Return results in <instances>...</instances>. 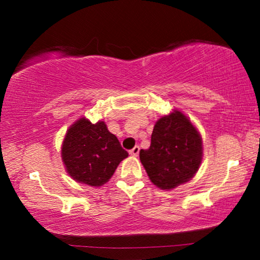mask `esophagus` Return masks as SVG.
I'll use <instances>...</instances> for the list:
<instances>
[{
    "mask_svg": "<svg viewBox=\"0 0 260 260\" xmlns=\"http://www.w3.org/2000/svg\"><path fill=\"white\" fill-rule=\"evenodd\" d=\"M138 152H140V147H138V145H136V147H135L134 149H131V150H130V155L137 156Z\"/></svg>",
    "mask_w": 260,
    "mask_h": 260,
    "instance_id": "1",
    "label": "esophagus"
}]
</instances>
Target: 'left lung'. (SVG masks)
<instances>
[{"instance_id": "1", "label": "left lung", "mask_w": 260, "mask_h": 260, "mask_svg": "<svg viewBox=\"0 0 260 260\" xmlns=\"http://www.w3.org/2000/svg\"><path fill=\"white\" fill-rule=\"evenodd\" d=\"M140 159L156 187L170 190L194 177L202 161V138L189 118L179 110L156 122L151 144Z\"/></svg>"}]
</instances>
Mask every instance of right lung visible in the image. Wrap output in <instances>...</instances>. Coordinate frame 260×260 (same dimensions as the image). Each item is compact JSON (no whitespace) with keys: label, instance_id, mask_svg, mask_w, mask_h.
<instances>
[{"label":"right lung","instance_id":"right-lung-1","mask_svg":"<svg viewBox=\"0 0 260 260\" xmlns=\"http://www.w3.org/2000/svg\"><path fill=\"white\" fill-rule=\"evenodd\" d=\"M127 155L104 122L92 124L84 117L70 126L61 147V158L69 175L92 187L108 182Z\"/></svg>","mask_w":260,"mask_h":260}]
</instances>
